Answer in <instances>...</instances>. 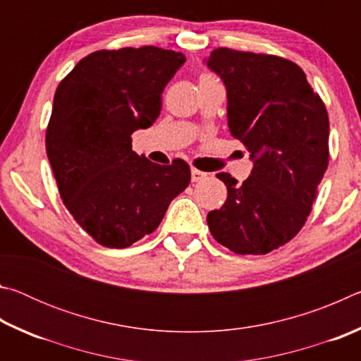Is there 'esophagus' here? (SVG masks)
Returning <instances> with one entry per match:
<instances>
[{
	"label": "esophagus",
	"mask_w": 361,
	"mask_h": 361,
	"mask_svg": "<svg viewBox=\"0 0 361 361\" xmlns=\"http://www.w3.org/2000/svg\"><path fill=\"white\" fill-rule=\"evenodd\" d=\"M205 178H207V173H205V172H200V170H197V169H192V170H191V180H192L194 183L202 181V180H205Z\"/></svg>",
	"instance_id": "obj_1"
}]
</instances>
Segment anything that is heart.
Masks as SVG:
<instances>
[{
	"label": "heart",
	"mask_w": 361,
	"mask_h": 361,
	"mask_svg": "<svg viewBox=\"0 0 361 361\" xmlns=\"http://www.w3.org/2000/svg\"><path fill=\"white\" fill-rule=\"evenodd\" d=\"M205 79H212L210 76H207V75H202V76H200V81H205Z\"/></svg>",
	"instance_id": "obj_1"
}]
</instances>
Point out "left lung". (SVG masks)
<instances>
[{"label": "left lung", "mask_w": 361, "mask_h": 361, "mask_svg": "<svg viewBox=\"0 0 361 361\" xmlns=\"http://www.w3.org/2000/svg\"><path fill=\"white\" fill-rule=\"evenodd\" d=\"M205 63L226 85L231 135L253 161L242 185L216 175L228 199L207 223L231 252L266 255L290 242L312 210L329 157L325 103L304 71L282 57L219 47Z\"/></svg>", "instance_id": "8db88e82"}]
</instances>
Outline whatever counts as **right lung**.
<instances>
[{"instance_id": "add662e5", "label": "right lung", "mask_w": 361, "mask_h": 361, "mask_svg": "<svg viewBox=\"0 0 361 361\" xmlns=\"http://www.w3.org/2000/svg\"><path fill=\"white\" fill-rule=\"evenodd\" d=\"M185 62L154 46L97 51L56 90L49 162L65 207L103 247L127 248L151 234L191 181L183 159L161 166L132 151V133L154 124L164 87Z\"/></svg>"}]
</instances>
